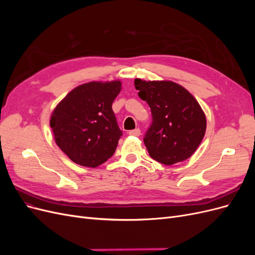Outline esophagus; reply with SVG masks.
Wrapping results in <instances>:
<instances>
[{
    "label": "esophagus",
    "mask_w": 255,
    "mask_h": 255,
    "mask_svg": "<svg viewBox=\"0 0 255 255\" xmlns=\"http://www.w3.org/2000/svg\"><path fill=\"white\" fill-rule=\"evenodd\" d=\"M128 134L132 135V136H139V135H140V129H139V128L132 129V130H129Z\"/></svg>",
    "instance_id": "1"
}]
</instances>
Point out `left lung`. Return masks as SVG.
<instances>
[{"label":"left lung","mask_w":255,"mask_h":255,"mask_svg":"<svg viewBox=\"0 0 255 255\" xmlns=\"http://www.w3.org/2000/svg\"><path fill=\"white\" fill-rule=\"evenodd\" d=\"M134 84L151 109L152 123L143 138L150 156L168 166L190 157L206 129L205 115L197 100L170 81L136 79Z\"/></svg>","instance_id":"obj_1"}]
</instances>
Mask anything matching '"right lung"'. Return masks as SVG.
<instances>
[{
	"label": "right lung",
	"mask_w": 255,
	"mask_h": 255,
	"mask_svg": "<svg viewBox=\"0 0 255 255\" xmlns=\"http://www.w3.org/2000/svg\"><path fill=\"white\" fill-rule=\"evenodd\" d=\"M121 82H90L71 90L52 113L54 139L75 164L96 168L111 158L122 136L112 105Z\"/></svg>",
	"instance_id": "add662e5"
}]
</instances>
